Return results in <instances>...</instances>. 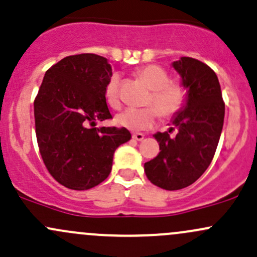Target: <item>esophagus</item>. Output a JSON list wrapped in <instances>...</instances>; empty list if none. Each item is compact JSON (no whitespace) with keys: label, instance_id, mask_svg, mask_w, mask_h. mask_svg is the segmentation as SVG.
<instances>
[{"label":"esophagus","instance_id":"esophagus-1","mask_svg":"<svg viewBox=\"0 0 257 257\" xmlns=\"http://www.w3.org/2000/svg\"><path fill=\"white\" fill-rule=\"evenodd\" d=\"M132 139L136 140V141H142L145 139V135L140 134V132H136V134H132Z\"/></svg>","mask_w":257,"mask_h":257}]
</instances>
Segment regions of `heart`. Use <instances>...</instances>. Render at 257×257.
Here are the masks:
<instances>
[{
    "instance_id": "heart-1",
    "label": "heart",
    "mask_w": 257,
    "mask_h": 257,
    "mask_svg": "<svg viewBox=\"0 0 257 257\" xmlns=\"http://www.w3.org/2000/svg\"><path fill=\"white\" fill-rule=\"evenodd\" d=\"M139 76L151 88L148 106L127 107L116 116V123L132 131H143L156 123L158 115L163 118H172L185 106L187 90L180 82L170 81L169 73L157 65H147L137 71ZM121 79L118 74H112L104 90L106 104L112 109H118Z\"/></svg>"
}]
</instances>
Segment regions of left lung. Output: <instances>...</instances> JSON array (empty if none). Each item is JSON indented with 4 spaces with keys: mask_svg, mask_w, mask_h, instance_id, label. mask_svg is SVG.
<instances>
[{
    "mask_svg": "<svg viewBox=\"0 0 257 257\" xmlns=\"http://www.w3.org/2000/svg\"><path fill=\"white\" fill-rule=\"evenodd\" d=\"M187 89L185 106L173 118L169 132H157L161 152L145 163L152 184L165 190H180L194 184L211 164L216 153L223 122L224 101L217 74L206 63L181 57L173 62ZM174 128L178 134H169Z\"/></svg>",
    "mask_w": 257,
    "mask_h": 257,
    "instance_id": "obj_1",
    "label": "left lung"
}]
</instances>
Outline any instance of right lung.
Listing matches in <instances>:
<instances>
[{
	"label": "right lung",
	"mask_w": 257,
	"mask_h": 257,
	"mask_svg": "<svg viewBox=\"0 0 257 257\" xmlns=\"http://www.w3.org/2000/svg\"><path fill=\"white\" fill-rule=\"evenodd\" d=\"M111 66L95 54L72 55L46 71L34 100L35 134L46 169L71 190H88L109 176L115 150L131 139L125 127H94L112 118L105 85Z\"/></svg>",
	"instance_id": "obj_1"
}]
</instances>
